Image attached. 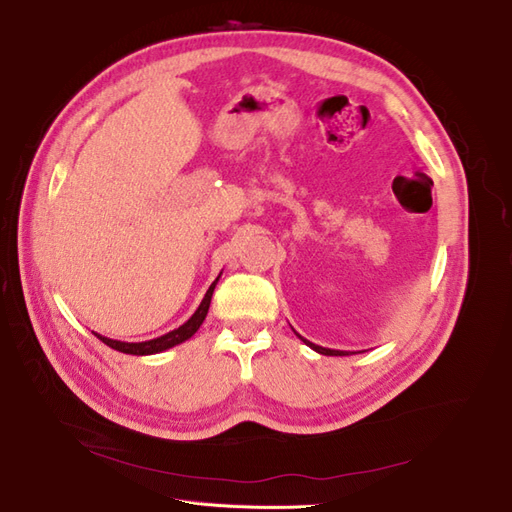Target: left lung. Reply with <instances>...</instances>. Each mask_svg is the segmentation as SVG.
I'll use <instances>...</instances> for the list:
<instances>
[{
    "label": "left lung",
    "instance_id": "1",
    "mask_svg": "<svg viewBox=\"0 0 512 512\" xmlns=\"http://www.w3.org/2000/svg\"><path fill=\"white\" fill-rule=\"evenodd\" d=\"M299 335V333H297ZM301 337V335H299ZM301 342L305 344V346H309L312 350H316L318 354H324V356H350V352H346V350H331V348H322V346H316V344H312L309 342V339H303L301 337Z\"/></svg>",
    "mask_w": 512,
    "mask_h": 512
}]
</instances>
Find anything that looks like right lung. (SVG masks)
<instances>
[{"label":"right lung","mask_w":512,"mask_h":512,"mask_svg":"<svg viewBox=\"0 0 512 512\" xmlns=\"http://www.w3.org/2000/svg\"><path fill=\"white\" fill-rule=\"evenodd\" d=\"M220 275H222V273H220ZM220 275L215 277V282L209 286V290H207V294H205V299L200 301L198 309L190 316V320L183 322L179 329L168 331V333H164V335H160V337L147 339V342H119V339L104 337V335L94 333V331H91V333H94V335L100 339V342H104L108 348L119 350V352H123V354H136V356L158 354V352H164V350H168V348H173V346H179V344H183V342H188V339L200 329V324H203L205 318H207L209 305H211V297H213V290H215V284L220 282Z\"/></svg>","instance_id":"add662e5"}]
</instances>
